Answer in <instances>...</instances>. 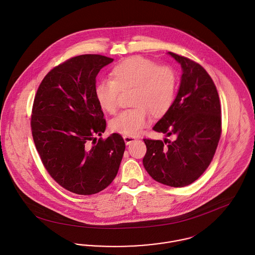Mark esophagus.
<instances>
[{
    "label": "esophagus",
    "instance_id": "1",
    "mask_svg": "<svg viewBox=\"0 0 255 255\" xmlns=\"http://www.w3.org/2000/svg\"><path fill=\"white\" fill-rule=\"evenodd\" d=\"M123 137H124V140H125L126 144H130L131 142H133V141H135V140H136V138H135V137H133V136H128V135H124Z\"/></svg>",
    "mask_w": 255,
    "mask_h": 255
}]
</instances>
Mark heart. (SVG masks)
Listing matches in <instances>:
<instances>
[{
	"instance_id": "obj_1",
	"label": "heart",
	"mask_w": 255,
	"mask_h": 255,
	"mask_svg": "<svg viewBox=\"0 0 255 255\" xmlns=\"http://www.w3.org/2000/svg\"><path fill=\"white\" fill-rule=\"evenodd\" d=\"M176 85V74L172 69L157 67L142 57H132L114 68L111 79L96 84L95 97L102 109L113 114L118 109L120 90L134 89L132 105L136 108L123 111L110 123L113 131L134 136L149 124L148 110L160 117L171 108Z\"/></svg>"
}]
</instances>
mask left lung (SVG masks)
Here are the masks:
<instances>
[{
  "instance_id": "obj_1",
  "label": "left lung",
  "mask_w": 255,
  "mask_h": 255,
  "mask_svg": "<svg viewBox=\"0 0 255 255\" xmlns=\"http://www.w3.org/2000/svg\"><path fill=\"white\" fill-rule=\"evenodd\" d=\"M182 68L177 96L153 129L175 135V141L144 139L143 166L156 182L182 187L196 181L208 168L221 135V106L216 86L197 63L168 52Z\"/></svg>"
}]
</instances>
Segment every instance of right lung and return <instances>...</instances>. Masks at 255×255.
<instances>
[{"instance_id":"add662e5","label":"right lung","mask_w":255,"mask_h":255,"mask_svg":"<svg viewBox=\"0 0 255 255\" xmlns=\"http://www.w3.org/2000/svg\"><path fill=\"white\" fill-rule=\"evenodd\" d=\"M114 59L81 55L44 77L33 103L31 129L37 151L51 177L76 194L105 189L116 178L126 144L118 133L99 139L106 129L95 97L96 76Z\"/></svg>"}]
</instances>
